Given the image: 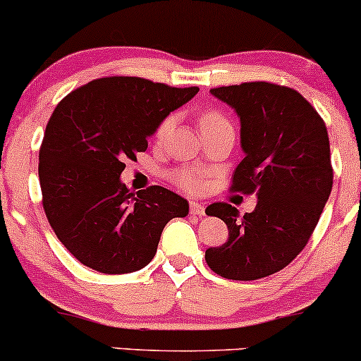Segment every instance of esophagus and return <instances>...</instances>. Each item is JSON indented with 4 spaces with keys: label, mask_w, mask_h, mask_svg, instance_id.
<instances>
[{
    "label": "esophagus",
    "mask_w": 361,
    "mask_h": 361,
    "mask_svg": "<svg viewBox=\"0 0 361 361\" xmlns=\"http://www.w3.org/2000/svg\"><path fill=\"white\" fill-rule=\"evenodd\" d=\"M190 212H192L193 215H204L205 207H204V204H198V202L192 200L190 202Z\"/></svg>",
    "instance_id": "obj_1"
}]
</instances>
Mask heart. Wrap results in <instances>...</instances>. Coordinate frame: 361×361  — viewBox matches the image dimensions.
<instances>
[{
	"mask_svg": "<svg viewBox=\"0 0 361 361\" xmlns=\"http://www.w3.org/2000/svg\"><path fill=\"white\" fill-rule=\"evenodd\" d=\"M171 126H173V118H164L163 122L157 126L154 137L157 140L166 137L168 132L171 130ZM198 126H200L202 130H207V128L229 126V123H227V120L224 118L219 111L209 110L200 115V118H198ZM173 181H175L180 188L186 190V192L197 193L205 186V173L200 171V169H180V171H176L175 175H173Z\"/></svg>",
	"mask_w": 361,
	"mask_h": 361,
	"instance_id": "1",
	"label": "heart"
}]
</instances>
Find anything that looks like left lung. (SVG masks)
I'll return each instance as SVG.
<instances>
[{
    "label": "left lung",
    "mask_w": 361,
    "mask_h": 361,
    "mask_svg": "<svg viewBox=\"0 0 361 361\" xmlns=\"http://www.w3.org/2000/svg\"><path fill=\"white\" fill-rule=\"evenodd\" d=\"M241 118L244 159L233 192L256 193L251 214L226 202L207 207L222 219L229 238L209 247L210 270L229 280H258L283 270L304 250L333 188L324 120L299 91L267 81L210 90Z\"/></svg>",
    "instance_id": "left-lung-1"
}]
</instances>
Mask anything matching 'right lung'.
Here are the masks:
<instances>
[{
    "label": "right lung",
    "instance_id": "obj_1",
    "mask_svg": "<svg viewBox=\"0 0 361 361\" xmlns=\"http://www.w3.org/2000/svg\"><path fill=\"white\" fill-rule=\"evenodd\" d=\"M197 93V86L110 76L57 103L39 152L42 205L57 239L85 267L106 275L140 270L154 258L164 226L188 214L175 192L154 185L132 193L120 175Z\"/></svg>",
    "mask_w": 361,
    "mask_h": 361
}]
</instances>
